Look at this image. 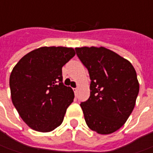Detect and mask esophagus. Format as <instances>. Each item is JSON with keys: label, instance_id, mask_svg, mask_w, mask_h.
Returning a JSON list of instances; mask_svg holds the SVG:
<instances>
[{"label": "esophagus", "instance_id": "esophagus-1", "mask_svg": "<svg viewBox=\"0 0 153 153\" xmlns=\"http://www.w3.org/2000/svg\"><path fill=\"white\" fill-rule=\"evenodd\" d=\"M73 91L74 93H75V94H76V92H77V88H73Z\"/></svg>", "mask_w": 153, "mask_h": 153}]
</instances>
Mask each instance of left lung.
Returning <instances> with one entry per match:
<instances>
[{
  "instance_id": "obj_1",
  "label": "left lung",
  "mask_w": 153,
  "mask_h": 153,
  "mask_svg": "<svg viewBox=\"0 0 153 153\" xmlns=\"http://www.w3.org/2000/svg\"><path fill=\"white\" fill-rule=\"evenodd\" d=\"M89 73L90 96L80 104L88 128L109 134L123 126L132 113L140 85L132 64L104 47L76 48Z\"/></svg>"
}]
</instances>
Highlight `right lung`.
<instances>
[{"label":"right lung","mask_w":153,"mask_h":153,"mask_svg":"<svg viewBox=\"0 0 153 153\" xmlns=\"http://www.w3.org/2000/svg\"><path fill=\"white\" fill-rule=\"evenodd\" d=\"M75 54L72 48L42 47L24 56L13 69L12 101L34 130L50 132L64 120L74 92L62 82V67Z\"/></svg>","instance_id":"1"}]
</instances>
